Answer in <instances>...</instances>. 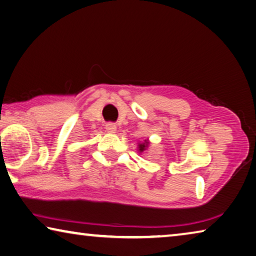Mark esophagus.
Here are the masks:
<instances>
[{
    "label": "esophagus",
    "instance_id": "esophagus-1",
    "mask_svg": "<svg viewBox=\"0 0 256 256\" xmlns=\"http://www.w3.org/2000/svg\"><path fill=\"white\" fill-rule=\"evenodd\" d=\"M106 131L108 132V133H115L116 132V130H117V126L114 123H107L106 124Z\"/></svg>",
    "mask_w": 256,
    "mask_h": 256
}]
</instances>
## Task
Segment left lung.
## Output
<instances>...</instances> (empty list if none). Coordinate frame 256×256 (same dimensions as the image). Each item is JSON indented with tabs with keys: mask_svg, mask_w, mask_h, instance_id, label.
<instances>
[{
	"mask_svg": "<svg viewBox=\"0 0 256 256\" xmlns=\"http://www.w3.org/2000/svg\"><path fill=\"white\" fill-rule=\"evenodd\" d=\"M149 144H150V142H149V140H148V139H147V140H144V142L138 144V152H139L140 154H141V152H144V150H147Z\"/></svg>",
	"mask_w": 256,
	"mask_h": 256,
	"instance_id": "obj_1",
	"label": "left lung"
}]
</instances>
